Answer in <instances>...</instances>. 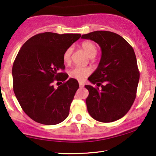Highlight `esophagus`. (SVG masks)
<instances>
[{
    "mask_svg": "<svg viewBox=\"0 0 156 156\" xmlns=\"http://www.w3.org/2000/svg\"><path fill=\"white\" fill-rule=\"evenodd\" d=\"M79 86H80V88H83V86H84V83H83V82H79Z\"/></svg>",
    "mask_w": 156,
    "mask_h": 156,
    "instance_id": "obj_1",
    "label": "esophagus"
}]
</instances>
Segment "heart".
<instances>
[{"instance_id": "b5f03b06", "label": "heart", "mask_w": 156, "mask_h": 156, "mask_svg": "<svg viewBox=\"0 0 156 156\" xmlns=\"http://www.w3.org/2000/svg\"><path fill=\"white\" fill-rule=\"evenodd\" d=\"M81 47L85 52L89 56L90 58H94L97 52V47L96 44L92 42H83L81 44ZM73 52V47H69L67 48L63 53L62 60L65 63H70L71 55ZM91 70L88 67H75L69 71V76L70 78H74L78 80H83L89 76Z\"/></svg>"}]
</instances>
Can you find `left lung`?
<instances>
[{"label": "left lung", "mask_w": 156, "mask_h": 156, "mask_svg": "<svg viewBox=\"0 0 156 156\" xmlns=\"http://www.w3.org/2000/svg\"><path fill=\"white\" fill-rule=\"evenodd\" d=\"M101 47L98 68L88 78L94 87L86 85L88 113L101 122H112L123 117L136 98L140 79L137 59L133 47L123 37L108 31L83 34Z\"/></svg>", "instance_id": "1"}]
</instances>
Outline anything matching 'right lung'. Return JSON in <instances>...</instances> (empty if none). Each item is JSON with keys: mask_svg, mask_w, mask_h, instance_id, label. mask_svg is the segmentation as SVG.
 <instances>
[{"mask_svg": "<svg viewBox=\"0 0 156 156\" xmlns=\"http://www.w3.org/2000/svg\"><path fill=\"white\" fill-rule=\"evenodd\" d=\"M80 36L41 33L29 39L18 53L12 68L13 91L23 112L34 121L54 125L68 117L79 84L74 78L66 82L68 75L60 71L66 68L64 52ZM55 80L64 83L55 88Z\"/></svg>", "mask_w": 156, "mask_h": 156, "instance_id": "right-lung-1", "label": "right lung"}]
</instances>
